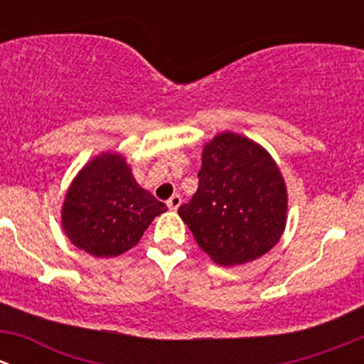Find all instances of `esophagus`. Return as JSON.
<instances>
[{
    "label": "esophagus",
    "instance_id": "34e87169",
    "mask_svg": "<svg viewBox=\"0 0 364 364\" xmlns=\"http://www.w3.org/2000/svg\"><path fill=\"white\" fill-rule=\"evenodd\" d=\"M167 205H168V209H172V211H176V209H178L179 205H181V197H179L178 193H174V196H172L171 199L167 200Z\"/></svg>",
    "mask_w": 364,
    "mask_h": 364
}]
</instances>
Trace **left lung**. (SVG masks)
I'll return each instance as SVG.
<instances>
[{
	"mask_svg": "<svg viewBox=\"0 0 364 364\" xmlns=\"http://www.w3.org/2000/svg\"><path fill=\"white\" fill-rule=\"evenodd\" d=\"M197 178V192L178 213L216 264L250 262L278 243L287 190L266 149L230 132L216 135L205 144Z\"/></svg>",
	"mask_w": 364,
	"mask_h": 364,
	"instance_id": "8db88e82",
	"label": "left lung"
}]
</instances>
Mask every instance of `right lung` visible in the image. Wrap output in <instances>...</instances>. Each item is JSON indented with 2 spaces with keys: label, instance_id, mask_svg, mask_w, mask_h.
Wrapping results in <instances>:
<instances>
[{
  "label": "right lung",
  "instance_id": "right-lung-1",
  "mask_svg": "<svg viewBox=\"0 0 364 364\" xmlns=\"http://www.w3.org/2000/svg\"><path fill=\"white\" fill-rule=\"evenodd\" d=\"M164 211L167 205L137 185L123 156L105 153L73 179L61 216L77 248L95 257H116L134 248Z\"/></svg>",
  "mask_w": 364,
  "mask_h": 364
}]
</instances>
